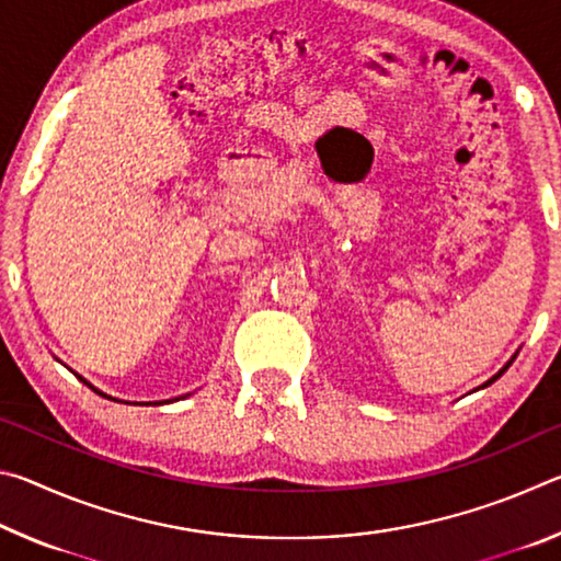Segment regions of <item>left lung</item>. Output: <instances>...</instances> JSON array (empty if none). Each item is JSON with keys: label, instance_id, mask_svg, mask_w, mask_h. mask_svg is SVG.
<instances>
[{"label": "left lung", "instance_id": "1", "mask_svg": "<svg viewBox=\"0 0 561 561\" xmlns=\"http://www.w3.org/2000/svg\"><path fill=\"white\" fill-rule=\"evenodd\" d=\"M512 360H515V358H512ZM512 360H510V364H512ZM510 364H507V366H505V368H502V371H500V374H497V376H492V378H490V381H488V383H485V386H490V383H495V381H497V378H500V376H502V374H505V371H507V368H510Z\"/></svg>", "mask_w": 561, "mask_h": 561}]
</instances>
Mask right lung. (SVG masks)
Returning a JSON list of instances; mask_svg holds the SVG:
<instances>
[{"instance_id": "right-lung-1", "label": "right lung", "mask_w": 561, "mask_h": 561, "mask_svg": "<svg viewBox=\"0 0 561 561\" xmlns=\"http://www.w3.org/2000/svg\"><path fill=\"white\" fill-rule=\"evenodd\" d=\"M83 383H87V381H83ZM87 386H89V383H87ZM91 388H93V386H91ZM93 391H96V388H93ZM96 393H99V396H103L101 391H96Z\"/></svg>"}]
</instances>
